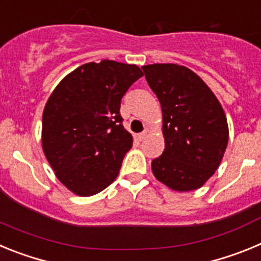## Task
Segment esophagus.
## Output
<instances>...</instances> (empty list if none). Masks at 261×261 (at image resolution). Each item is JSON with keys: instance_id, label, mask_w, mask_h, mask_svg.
Listing matches in <instances>:
<instances>
[{"instance_id": "esophagus-1", "label": "esophagus", "mask_w": 261, "mask_h": 261, "mask_svg": "<svg viewBox=\"0 0 261 261\" xmlns=\"http://www.w3.org/2000/svg\"><path fill=\"white\" fill-rule=\"evenodd\" d=\"M146 135H147V130H144V132L140 133V135L137 136V138H138V140H140V141H142V140H144V138L146 137Z\"/></svg>"}]
</instances>
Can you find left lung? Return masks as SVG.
Instances as JSON below:
<instances>
[{"instance_id":"1","label":"left lung","mask_w":261,"mask_h":261,"mask_svg":"<svg viewBox=\"0 0 261 261\" xmlns=\"http://www.w3.org/2000/svg\"><path fill=\"white\" fill-rule=\"evenodd\" d=\"M162 108L165 150L153 159L158 181L176 192L199 190L220 167L229 141L225 111L195 71L176 64L142 66Z\"/></svg>"}]
</instances>
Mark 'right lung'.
<instances>
[{
    "label": "right lung",
    "instance_id": "1",
    "mask_svg": "<svg viewBox=\"0 0 261 261\" xmlns=\"http://www.w3.org/2000/svg\"><path fill=\"white\" fill-rule=\"evenodd\" d=\"M142 75L135 64L87 62L62 78L48 98L41 147L57 179L74 195H96L119 175L133 144L120 103Z\"/></svg>",
    "mask_w": 261,
    "mask_h": 261
}]
</instances>
